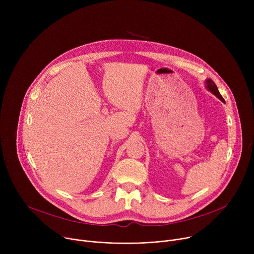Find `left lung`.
<instances>
[{
	"mask_svg": "<svg viewBox=\"0 0 254 254\" xmlns=\"http://www.w3.org/2000/svg\"><path fill=\"white\" fill-rule=\"evenodd\" d=\"M205 86H206V88H207L211 93H213L216 97H218L222 102H224L223 97L221 96V94H220L218 88H217L216 84L214 83V81H213L212 79H210V78L206 79V80H205Z\"/></svg>",
	"mask_w": 254,
	"mask_h": 254,
	"instance_id": "1",
	"label": "left lung"
}]
</instances>
